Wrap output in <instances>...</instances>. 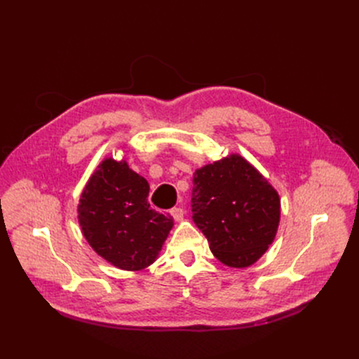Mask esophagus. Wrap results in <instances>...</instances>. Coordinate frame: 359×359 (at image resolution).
I'll use <instances>...</instances> for the list:
<instances>
[{
  "instance_id": "34e87169",
  "label": "esophagus",
  "mask_w": 359,
  "mask_h": 359,
  "mask_svg": "<svg viewBox=\"0 0 359 359\" xmlns=\"http://www.w3.org/2000/svg\"><path fill=\"white\" fill-rule=\"evenodd\" d=\"M170 215H172V217H174L177 222H180V220H182V217H184V210H182L181 208H174V209H170Z\"/></svg>"
}]
</instances>
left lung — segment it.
Returning a JSON list of instances; mask_svg holds the SVG:
<instances>
[{
    "label": "left lung",
    "mask_w": 359,
    "mask_h": 359,
    "mask_svg": "<svg viewBox=\"0 0 359 359\" xmlns=\"http://www.w3.org/2000/svg\"><path fill=\"white\" fill-rule=\"evenodd\" d=\"M193 182V220L215 257L235 269L254 264L279 228L278 191L240 155L198 168Z\"/></svg>",
    "instance_id": "1"
}]
</instances>
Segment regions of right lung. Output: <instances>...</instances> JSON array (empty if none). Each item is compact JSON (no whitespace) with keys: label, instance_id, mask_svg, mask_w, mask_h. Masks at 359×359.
<instances>
[{"label":"right lung","instance_id":"right-lung-1","mask_svg":"<svg viewBox=\"0 0 359 359\" xmlns=\"http://www.w3.org/2000/svg\"><path fill=\"white\" fill-rule=\"evenodd\" d=\"M149 182L126 161L107 158L89 178L77 206L89 245L112 266L137 271L158 259L174 219L150 209Z\"/></svg>","mask_w":359,"mask_h":359}]
</instances>
